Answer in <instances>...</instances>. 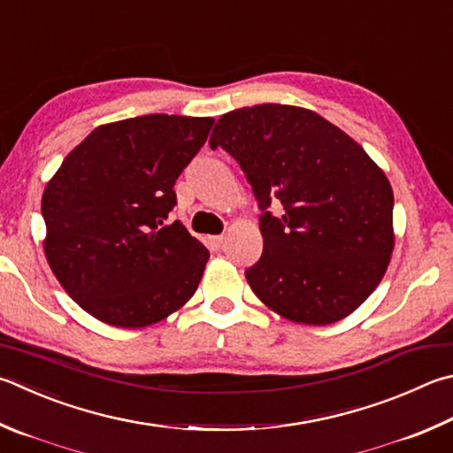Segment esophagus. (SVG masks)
<instances>
[{"label": "esophagus", "mask_w": 453, "mask_h": 453, "mask_svg": "<svg viewBox=\"0 0 453 453\" xmlns=\"http://www.w3.org/2000/svg\"><path fill=\"white\" fill-rule=\"evenodd\" d=\"M221 243H224V235H210L208 237V245L211 250H219Z\"/></svg>", "instance_id": "obj_1"}]
</instances>
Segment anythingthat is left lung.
Listing matches in <instances>:
<instances>
[{
  "label": "left lung",
  "instance_id": "left-lung-1",
  "mask_svg": "<svg viewBox=\"0 0 453 453\" xmlns=\"http://www.w3.org/2000/svg\"><path fill=\"white\" fill-rule=\"evenodd\" d=\"M210 146L240 162L263 211V253L245 271L253 293L303 325L363 305L394 250L392 188L365 148L315 111L271 103L221 114Z\"/></svg>",
  "mask_w": 453,
  "mask_h": 453
}]
</instances>
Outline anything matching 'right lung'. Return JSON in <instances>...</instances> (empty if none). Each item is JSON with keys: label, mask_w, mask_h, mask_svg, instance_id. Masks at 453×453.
Segmentation results:
<instances>
[{"label": "right lung", "mask_w": 453, "mask_h": 453, "mask_svg": "<svg viewBox=\"0 0 453 453\" xmlns=\"http://www.w3.org/2000/svg\"><path fill=\"white\" fill-rule=\"evenodd\" d=\"M213 119L146 114L95 128L45 186L49 267L88 315L141 328L190 301L210 251L168 224L174 184Z\"/></svg>", "instance_id": "right-lung-1"}]
</instances>
